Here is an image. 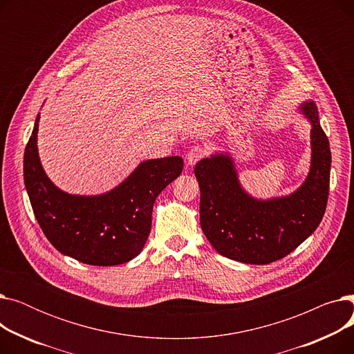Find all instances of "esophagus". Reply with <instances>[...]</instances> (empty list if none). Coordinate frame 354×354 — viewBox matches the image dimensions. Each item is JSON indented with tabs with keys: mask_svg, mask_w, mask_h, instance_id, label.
<instances>
[{
	"mask_svg": "<svg viewBox=\"0 0 354 354\" xmlns=\"http://www.w3.org/2000/svg\"><path fill=\"white\" fill-rule=\"evenodd\" d=\"M203 155H205V149H203L202 146H194L191 147L188 153H187V162L189 166H194L198 160H201L203 158Z\"/></svg>",
	"mask_w": 354,
	"mask_h": 354,
	"instance_id": "1",
	"label": "esophagus"
}]
</instances>
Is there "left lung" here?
Segmentation results:
<instances>
[{"label": "left lung", "instance_id": "8db88e82", "mask_svg": "<svg viewBox=\"0 0 354 354\" xmlns=\"http://www.w3.org/2000/svg\"><path fill=\"white\" fill-rule=\"evenodd\" d=\"M299 110L311 124V160L304 182L290 195H250L230 153H214L196 163L201 227L221 255L244 264H270L294 251L320 225L328 198L330 143L315 103L306 100Z\"/></svg>", "mask_w": 354, "mask_h": 354}]
</instances>
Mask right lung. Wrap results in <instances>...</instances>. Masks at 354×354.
Listing matches in <instances>:
<instances>
[{
    "instance_id": "1",
    "label": "right lung",
    "mask_w": 354,
    "mask_h": 354,
    "mask_svg": "<svg viewBox=\"0 0 354 354\" xmlns=\"http://www.w3.org/2000/svg\"><path fill=\"white\" fill-rule=\"evenodd\" d=\"M40 115L24 152V183L34 215L62 254L88 266H119L143 250L158 195L183 167L180 156L147 159L118 187L100 195H73L46 175L37 147Z\"/></svg>"
}]
</instances>
